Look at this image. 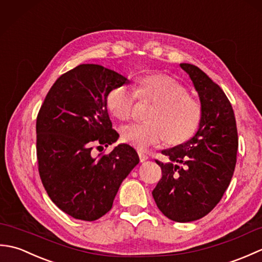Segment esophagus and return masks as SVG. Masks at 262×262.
Segmentation results:
<instances>
[{"instance_id": "obj_1", "label": "esophagus", "mask_w": 262, "mask_h": 262, "mask_svg": "<svg viewBox=\"0 0 262 262\" xmlns=\"http://www.w3.org/2000/svg\"><path fill=\"white\" fill-rule=\"evenodd\" d=\"M138 157H140L141 162H145V161L148 159L147 155L144 153V152H142V151H138Z\"/></svg>"}]
</instances>
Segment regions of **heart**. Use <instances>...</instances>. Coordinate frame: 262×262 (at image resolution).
<instances>
[{
	"instance_id": "heart-1",
	"label": "heart",
	"mask_w": 262,
	"mask_h": 262,
	"mask_svg": "<svg viewBox=\"0 0 262 262\" xmlns=\"http://www.w3.org/2000/svg\"><path fill=\"white\" fill-rule=\"evenodd\" d=\"M136 97L157 102L147 122H134L121 128V138L137 149H147L168 140L171 144L188 141L198 129L203 116L202 104L189 96L181 82L164 74H149L137 81L135 92L125 84L107 94V108L117 119L130 118Z\"/></svg>"
}]
</instances>
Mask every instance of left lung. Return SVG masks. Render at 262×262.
<instances>
[{"instance_id":"left-lung-1","label":"left lung","mask_w":262,"mask_h":262,"mask_svg":"<svg viewBox=\"0 0 262 262\" xmlns=\"http://www.w3.org/2000/svg\"><path fill=\"white\" fill-rule=\"evenodd\" d=\"M180 68L198 92L203 116L192 138L163 149L170 162L155 161L162 178L152 194L168 219L187 223L207 215L223 197L234 173L238 138L234 111L220 85L197 66Z\"/></svg>"}]
</instances>
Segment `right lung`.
<instances>
[{"mask_svg": "<svg viewBox=\"0 0 262 262\" xmlns=\"http://www.w3.org/2000/svg\"><path fill=\"white\" fill-rule=\"evenodd\" d=\"M127 83L113 70L82 64L58 77L38 113L39 176L53 203L76 220L107 214L122 180L140 162L128 144L98 157L91 152L93 145L118 140L105 99L111 89Z\"/></svg>", "mask_w": 262, "mask_h": 262, "instance_id": "add662e5", "label": "right lung"}]
</instances>
